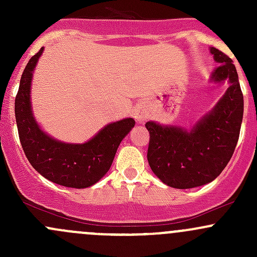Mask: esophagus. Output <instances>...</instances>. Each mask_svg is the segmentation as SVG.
Masks as SVG:
<instances>
[{
    "label": "esophagus",
    "instance_id": "obj_1",
    "mask_svg": "<svg viewBox=\"0 0 257 257\" xmlns=\"http://www.w3.org/2000/svg\"><path fill=\"white\" fill-rule=\"evenodd\" d=\"M134 118L137 119L138 123H144V121L147 120V114H145L142 109H138L134 112Z\"/></svg>",
    "mask_w": 257,
    "mask_h": 257
}]
</instances>
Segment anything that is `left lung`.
Returning a JSON list of instances; mask_svg holds the SVG:
<instances>
[{"mask_svg": "<svg viewBox=\"0 0 257 257\" xmlns=\"http://www.w3.org/2000/svg\"><path fill=\"white\" fill-rule=\"evenodd\" d=\"M219 67L211 80L229 79L230 87L211 112L191 129L148 121L150 134L148 163L167 185L190 189L205 185L220 175L234 154L243 114V95L232 59L211 47Z\"/></svg>", "mask_w": 257, "mask_h": 257, "instance_id": "1", "label": "left lung"}]
</instances>
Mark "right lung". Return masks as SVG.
Here are the masks:
<instances>
[{
    "instance_id": "obj_1",
    "label": "right lung",
    "mask_w": 257,
    "mask_h": 257,
    "mask_svg": "<svg viewBox=\"0 0 257 257\" xmlns=\"http://www.w3.org/2000/svg\"><path fill=\"white\" fill-rule=\"evenodd\" d=\"M42 52L41 48L26 66L15 99L21 145L28 162L42 177L67 188H88L107 174L119 144L136 120L125 118L108 124L84 144H67L47 136L33 116L30 95L33 69Z\"/></svg>"
}]
</instances>
